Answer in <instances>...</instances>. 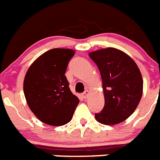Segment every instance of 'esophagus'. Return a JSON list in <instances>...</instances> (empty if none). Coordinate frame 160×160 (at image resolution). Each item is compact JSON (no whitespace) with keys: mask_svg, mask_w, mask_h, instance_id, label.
Instances as JSON below:
<instances>
[{"mask_svg":"<svg viewBox=\"0 0 160 160\" xmlns=\"http://www.w3.org/2000/svg\"><path fill=\"white\" fill-rule=\"evenodd\" d=\"M88 94H89V92H88V90H85L82 93V96L84 98H87L88 97Z\"/></svg>","mask_w":160,"mask_h":160,"instance_id":"esophagus-1","label":"esophagus"}]
</instances>
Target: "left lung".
<instances>
[{
  "label": "left lung",
  "instance_id": "obj_1",
  "mask_svg": "<svg viewBox=\"0 0 160 160\" xmlns=\"http://www.w3.org/2000/svg\"><path fill=\"white\" fill-rule=\"evenodd\" d=\"M97 64L102 80L105 105L95 114L98 122L113 125L128 119L136 110L143 90V80L136 62L115 48L88 53Z\"/></svg>",
  "mask_w": 160,
  "mask_h": 160
}]
</instances>
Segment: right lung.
Returning a JSON list of instances; mask_svg holds the SVG:
<instances>
[{"mask_svg": "<svg viewBox=\"0 0 160 160\" xmlns=\"http://www.w3.org/2000/svg\"><path fill=\"white\" fill-rule=\"evenodd\" d=\"M74 54L75 51L70 49L47 51L30 66L24 78L23 92L28 107L49 125L68 123L79 104L65 76Z\"/></svg>", "mask_w": 160, "mask_h": 160, "instance_id": "add662e5", "label": "right lung"}]
</instances>
